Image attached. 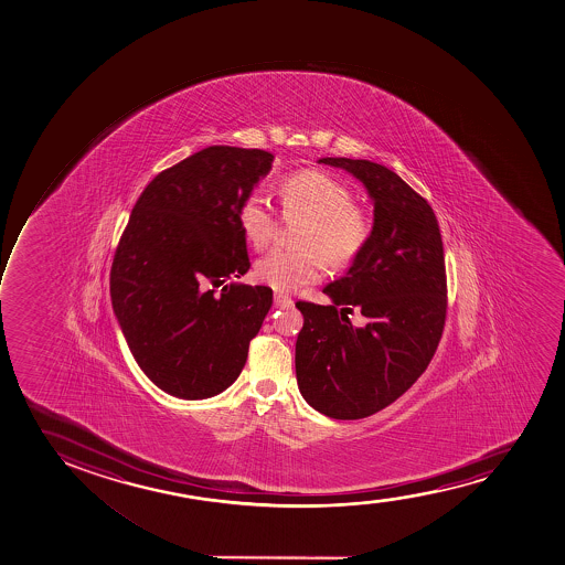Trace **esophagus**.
<instances>
[{
  "label": "esophagus",
  "mask_w": 565,
  "mask_h": 565,
  "mask_svg": "<svg viewBox=\"0 0 565 565\" xmlns=\"http://www.w3.org/2000/svg\"><path fill=\"white\" fill-rule=\"evenodd\" d=\"M274 305L278 306V308H291L292 300L287 297V295H281V292H274Z\"/></svg>",
  "instance_id": "1"
}]
</instances>
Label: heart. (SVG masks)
I'll return each instance as SVG.
<instances>
[{
    "label": "heart",
    "instance_id": "obj_1",
    "mask_svg": "<svg viewBox=\"0 0 565 565\" xmlns=\"http://www.w3.org/2000/svg\"><path fill=\"white\" fill-rule=\"evenodd\" d=\"M279 203L286 217H305L297 233L302 249H274L255 263V278L274 291L291 292L319 281L324 260L345 267L369 242V212L351 203V191L323 171H300L279 185ZM238 222L247 242L267 247L276 231V216L263 196L247 195L238 209Z\"/></svg>",
    "mask_w": 565,
    "mask_h": 565
}]
</instances>
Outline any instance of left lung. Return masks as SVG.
I'll return each instance as SVG.
<instances>
[{"label":"left lung","instance_id":"left-lung-1","mask_svg":"<svg viewBox=\"0 0 565 565\" xmlns=\"http://www.w3.org/2000/svg\"><path fill=\"white\" fill-rule=\"evenodd\" d=\"M362 182L374 227L329 306L297 302L305 316L295 348L298 391L330 418H364L393 404L430 364L447 313L444 242L417 191L369 159L321 158ZM361 310L355 328L347 313Z\"/></svg>","mask_w":565,"mask_h":565}]
</instances>
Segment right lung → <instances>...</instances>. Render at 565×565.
<instances>
[{"label":"right lung","instance_id":"1","mask_svg":"<svg viewBox=\"0 0 565 565\" xmlns=\"http://www.w3.org/2000/svg\"><path fill=\"white\" fill-rule=\"evenodd\" d=\"M265 150L209 147L140 193L110 268L127 345L153 385L182 399L223 393L241 375L273 289L249 270L238 209L273 169Z\"/></svg>","mask_w":565,"mask_h":565}]
</instances>
